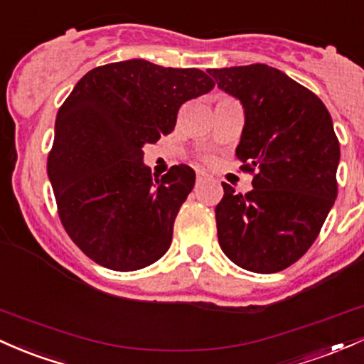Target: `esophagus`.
<instances>
[{
  "mask_svg": "<svg viewBox=\"0 0 364 364\" xmlns=\"http://www.w3.org/2000/svg\"><path fill=\"white\" fill-rule=\"evenodd\" d=\"M196 181H198V183H203L204 181H210V175H208L206 171L198 170L196 171Z\"/></svg>",
  "mask_w": 364,
  "mask_h": 364,
  "instance_id": "esophagus-1",
  "label": "esophagus"
}]
</instances>
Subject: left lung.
<instances>
[{"label":"left lung","instance_id":"1","mask_svg":"<svg viewBox=\"0 0 364 364\" xmlns=\"http://www.w3.org/2000/svg\"><path fill=\"white\" fill-rule=\"evenodd\" d=\"M242 103L235 156L252 173L246 194L222 182L218 242L237 267L275 273L311 247L337 198L338 139L316 94L263 63L208 70Z\"/></svg>","mask_w":364,"mask_h":364}]
</instances>
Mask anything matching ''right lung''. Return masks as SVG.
<instances>
[{"mask_svg":"<svg viewBox=\"0 0 364 364\" xmlns=\"http://www.w3.org/2000/svg\"><path fill=\"white\" fill-rule=\"evenodd\" d=\"M213 87L198 68L127 60L92 68L60 106L48 177L65 230L97 264L134 272L168 251L196 173L175 165L153 177L142 148L173 130L186 101Z\"/></svg>","mask_w":364,"mask_h":364,"instance_id":"right-lung-1","label":"right lung"}]
</instances>
